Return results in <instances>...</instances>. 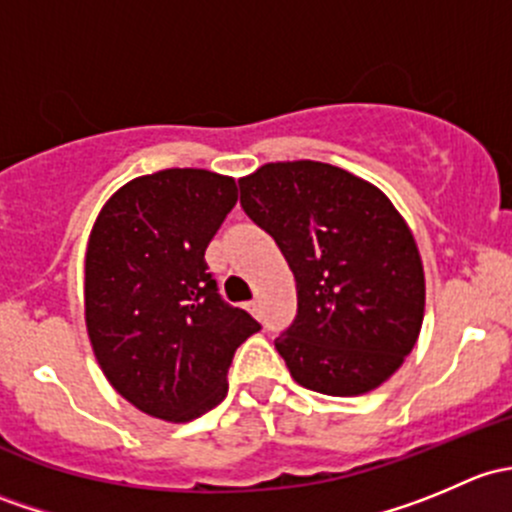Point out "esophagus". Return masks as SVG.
Here are the masks:
<instances>
[{"label":"esophagus","mask_w":512,"mask_h":512,"mask_svg":"<svg viewBox=\"0 0 512 512\" xmlns=\"http://www.w3.org/2000/svg\"><path fill=\"white\" fill-rule=\"evenodd\" d=\"M247 309H250V314L260 317V299H250V302H247Z\"/></svg>","instance_id":"esophagus-1"}]
</instances>
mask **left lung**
Segmentation results:
<instances>
[{
    "label": "left lung",
    "instance_id": "8db88e82",
    "mask_svg": "<svg viewBox=\"0 0 512 512\" xmlns=\"http://www.w3.org/2000/svg\"><path fill=\"white\" fill-rule=\"evenodd\" d=\"M237 183L297 280V317L275 339L292 379L327 396L384 384L414 349L426 304L406 220L379 188L317 160L267 163Z\"/></svg>",
    "mask_w": 512,
    "mask_h": 512
}]
</instances>
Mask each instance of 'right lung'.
Returning a JSON list of instances; mask_svg holds the SVG:
<instances>
[{
	"label": "right lung",
	"mask_w": 512,
	"mask_h": 512,
	"mask_svg": "<svg viewBox=\"0 0 512 512\" xmlns=\"http://www.w3.org/2000/svg\"><path fill=\"white\" fill-rule=\"evenodd\" d=\"M237 203L227 175L168 168L123 185L86 250V327L113 389L143 414L190 421L227 394L260 322L227 304L205 250Z\"/></svg>",
	"instance_id": "obj_1"
}]
</instances>
